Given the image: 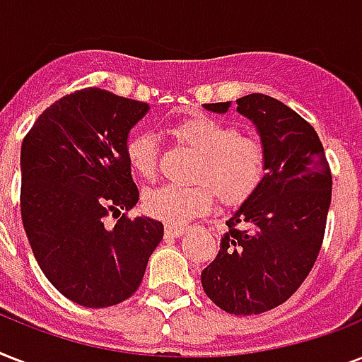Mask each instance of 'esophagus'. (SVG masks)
<instances>
[{
	"mask_svg": "<svg viewBox=\"0 0 362 362\" xmlns=\"http://www.w3.org/2000/svg\"><path fill=\"white\" fill-rule=\"evenodd\" d=\"M187 229L186 227H175V226H167L165 227V237L167 238H178L182 237Z\"/></svg>",
	"mask_w": 362,
	"mask_h": 362,
	"instance_id": "1",
	"label": "esophagus"
}]
</instances>
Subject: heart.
<instances>
[{"label":"heart","instance_id":"heart-1","mask_svg":"<svg viewBox=\"0 0 362 362\" xmlns=\"http://www.w3.org/2000/svg\"><path fill=\"white\" fill-rule=\"evenodd\" d=\"M175 136L197 153L193 182L199 186H159L144 193L142 206L156 220L184 226L193 218L210 212L216 197L226 206L246 201L267 173V150L263 142L240 135L237 125L199 115L180 122ZM125 158L131 170L144 180L158 175L159 148L152 133H135L125 142Z\"/></svg>","mask_w":362,"mask_h":362}]
</instances>
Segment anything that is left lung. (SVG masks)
<instances>
[{"label": "left lung", "mask_w": 362, "mask_h": 362, "mask_svg": "<svg viewBox=\"0 0 362 362\" xmlns=\"http://www.w3.org/2000/svg\"><path fill=\"white\" fill-rule=\"evenodd\" d=\"M229 107L204 105L218 115ZM237 112L261 136L267 173L227 221L201 284L216 306L252 315L286 303L310 274L325 235L332 176L315 129L287 105L250 93L237 99Z\"/></svg>", "instance_id": "obj_1"}]
</instances>
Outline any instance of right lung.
<instances>
[{
	"label": "right lung",
	"mask_w": 362,
	"mask_h": 362,
	"mask_svg": "<svg viewBox=\"0 0 362 362\" xmlns=\"http://www.w3.org/2000/svg\"><path fill=\"white\" fill-rule=\"evenodd\" d=\"M148 110L84 88L50 105L22 142L20 210L33 255L48 281L86 308L129 298L163 238V223L146 216L105 223L139 203L125 142Z\"/></svg>",
	"instance_id": "right-lung-1"
}]
</instances>
